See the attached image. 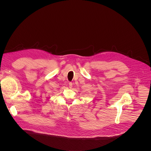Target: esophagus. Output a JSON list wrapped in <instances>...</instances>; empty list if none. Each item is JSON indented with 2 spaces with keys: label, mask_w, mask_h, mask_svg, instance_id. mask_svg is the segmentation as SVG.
Listing matches in <instances>:
<instances>
[{
  "label": "esophagus",
  "mask_w": 151,
  "mask_h": 151,
  "mask_svg": "<svg viewBox=\"0 0 151 151\" xmlns=\"http://www.w3.org/2000/svg\"><path fill=\"white\" fill-rule=\"evenodd\" d=\"M72 86H73V84H72V83H69V88H72Z\"/></svg>",
  "instance_id": "esophagus-1"
}]
</instances>
